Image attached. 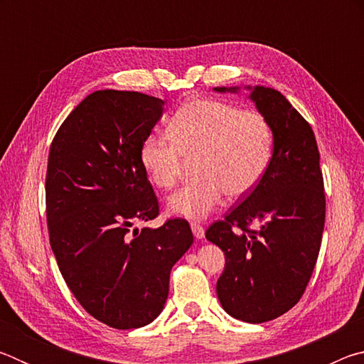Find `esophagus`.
<instances>
[{
	"instance_id": "obj_1",
	"label": "esophagus",
	"mask_w": 364,
	"mask_h": 364,
	"mask_svg": "<svg viewBox=\"0 0 364 364\" xmlns=\"http://www.w3.org/2000/svg\"><path fill=\"white\" fill-rule=\"evenodd\" d=\"M191 230H193V234L196 236V239H202L205 236V230L200 223H196V221H193V223H191Z\"/></svg>"
}]
</instances>
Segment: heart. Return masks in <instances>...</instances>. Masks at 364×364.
<instances>
[{
    "label": "heart",
    "instance_id": "obj_1",
    "mask_svg": "<svg viewBox=\"0 0 364 364\" xmlns=\"http://www.w3.org/2000/svg\"><path fill=\"white\" fill-rule=\"evenodd\" d=\"M165 134H149L139 146V162L154 186L175 188L193 162L196 178L168 199L178 217L202 220L225 194L239 199L267 173L274 132L267 115L239 110L215 100H193L175 110Z\"/></svg>",
    "mask_w": 364,
    "mask_h": 364
}]
</instances>
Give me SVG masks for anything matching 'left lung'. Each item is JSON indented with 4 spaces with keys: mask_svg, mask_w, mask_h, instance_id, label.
Here are the masks:
<instances>
[{
    "mask_svg": "<svg viewBox=\"0 0 364 364\" xmlns=\"http://www.w3.org/2000/svg\"><path fill=\"white\" fill-rule=\"evenodd\" d=\"M250 97L273 127V159L260 183L213 221L205 237L226 258L217 282L225 311L245 323H267L291 310L310 282L326 194L310 123L279 91L257 86Z\"/></svg>",
    "mask_w": 364,
    "mask_h": 364,
    "instance_id": "1",
    "label": "left lung"
}]
</instances>
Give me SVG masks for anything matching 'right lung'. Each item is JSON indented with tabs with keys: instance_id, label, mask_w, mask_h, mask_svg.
Returning <instances> with one entry per match:
<instances>
[{
	"instance_id": "obj_1",
	"label": "right lung",
	"mask_w": 364,
	"mask_h": 364,
	"mask_svg": "<svg viewBox=\"0 0 364 364\" xmlns=\"http://www.w3.org/2000/svg\"><path fill=\"white\" fill-rule=\"evenodd\" d=\"M162 107L138 91H95L49 147L46 221L59 271L85 311L115 329L143 328L160 315L171 267L194 241L184 218L130 230L159 215L139 146Z\"/></svg>"
}]
</instances>
